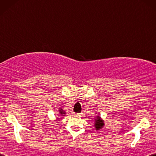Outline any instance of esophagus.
I'll list each match as a JSON object with an SVG mask.
<instances>
[{
  "label": "esophagus",
  "mask_w": 156,
  "mask_h": 156,
  "mask_svg": "<svg viewBox=\"0 0 156 156\" xmlns=\"http://www.w3.org/2000/svg\"><path fill=\"white\" fill-rule=\"evenodd\" d=\"M81 114H82V113H77V114H76L75 115H76V116H78V117H79V116H81Z\"/></svg>",
  "instance_id": "obj_1"
}]
</instances>
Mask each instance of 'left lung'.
<instances>
[{
	"mask_svg": "<svg viewBox=\"0 0 156 156\" xmlns=\"http://www.w3.org/2000/svg\"><path fill=\"white\" fill-rule=\"evenodd\" d=\"M104 123L102 120H101L100 117H97V119H95V128L97 130H98L102 128V126H103Z\"/></svg>",
	"mask_w": 156,
	"mask_h": 156,
	"instance_id": "8db88e82",
	"label": "left lung"
}]
</instances>
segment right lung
Segmentation results:
<instances>
[{"label":"right lung","mask_w":156,"mask_h":156,"mask_svg":"<svg viewBox=\"0 0 156 156\" xmlns=\"http://www.w3.org/2000/svg\"><path fill=\"white\" fill-rule=\"evenodd\" d=\"M59 111H60L61 115H64V114H65V113H64V111H62V109H61V108H60V110H59Z\"/></svg>","instance_id":"add662e5"}]
</instances>
